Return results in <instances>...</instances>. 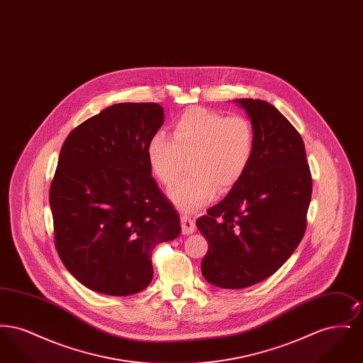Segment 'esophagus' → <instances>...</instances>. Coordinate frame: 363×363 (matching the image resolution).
I'll list each match as a JSON object with an SVG mask.
<instances>
[{
	"label": "esophagus",
	"instance_id": "1",
	"mask_svg": "<svg viewBox=\"0 0 363 363\" xmlns=\"http://www.w3.org/2000/svg\"><path fill=\"white\" fill-rule=\"evenodd\" d=\"M181 231L184 235H189L196 231L194 220L190 219L188 215H181Z\"/></svg>",
	"mask_w": 363,
	"mask_h": 363
}]
</instances>
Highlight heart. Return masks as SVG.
<instances>
[{"label":"heart","mask_w":363,"mask_h":363,"mask_svg":"<svg viewBox=\"0 0 363 363\" xmlns=\"http://www.w3.org/2000/svg\"><path fill=\"white\" fill-rule=\"evenodd\" d=\"M256 152V130L240 114L225 116L206 107H191L173 123V138L155 133L147 159L156 179L170 186L190 159L193 173L169 191L182 209H196L215 197L218 189L235 188L249 170Z\"/></svg>","instance_id":"obj_1"}]
</instances>
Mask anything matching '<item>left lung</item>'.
Listing matches in <instances>:
<instances>
[{"mask_svg":"<svg viewBox=\"0 0 363 363\" xmlns=\"http://www.w3.org/2000/svg\"><path fill=\"white\" fill-rule=\"evenodd\" d=\"M256 130V152L241 182L196 225L208 242L206 280L245 289L274 275L302 241L311 174L298 130L272 104L235 99Z\"/></svg>","mask_w":363,"mask_h":363,"instance_id":"8db88e82","label":"left lung"}]
</instances>
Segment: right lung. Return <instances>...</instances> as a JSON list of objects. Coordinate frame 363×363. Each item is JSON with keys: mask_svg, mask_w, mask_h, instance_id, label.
<instances>
[{"mask_svg": "<svg viewBox=\"0 0 363 363\" xmlns=\"http://www.w3.org/2000/svg\"><path fill=\"white\" fill-rule=\"evenodd\" d=\"M157 104H117L64 141L50 185L54 245L86 289L123 296L154 277L152 250L181 233L151 177L147 147L163 125Z\"/></svg>", "mask_w": 363, "mask_h": 363, "instance_id": "obj_1", "label": "right lung"}]
</instances>
